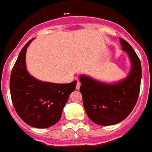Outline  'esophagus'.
<instances>
[{
    "label": "esophagus",
    "instance_id": "obj_1",
    "mask_svg": "<svg viewBox=\"0 0 152 152\" xmlns=\"http://www.w3.org/2000/svg\"><path fill=\"white\" fill-rule=\"evenodd\" d=\"M80 86H81V83L79 81H77V85H76V89H79L80 88Z\"/></svg>",
    "mask_w": 152,
    "mask_h": 152
}]
</instances>
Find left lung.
<instances>
[{
	"label": "left lung",
	"mask_w": 152,
	"mask_h": 152,
	"mask_svg": "<svg viewBox=\"0 0 152 152\" xmlns=\"http://www.w3.org/2000/svg\"><path fill=\"white\" fill-rule=\"evenodd\" d=\"M122 50L131 59L130 74L115 83H104L85 75L80 76V92L88 118L97 125L111 126L125 120L133 110L139 97L141 64L135 52L120 38Z\"/></svg>",
	"instance_id": "left-lung-1"
}]
</instances>
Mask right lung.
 <instances>
[{
    "mask_svg": "<svg viewBox=\"0 0 152 152\" xmlns=\"http://www.w3.org/2000/svg\"><path fill=\"white\" fill-rule=\"evenodd\" d=\"M31 40L21 49L12 70L11 97L17 115L25 123L35 128H48L60 120L77 81L69 83L42 82L28 74L25 57Z\"/></svg>",
    "mask_w": 152,
    "mask_h": 152,
    "instance_id": "obj_1",
    "label": "right lung"
}]
</instances>
